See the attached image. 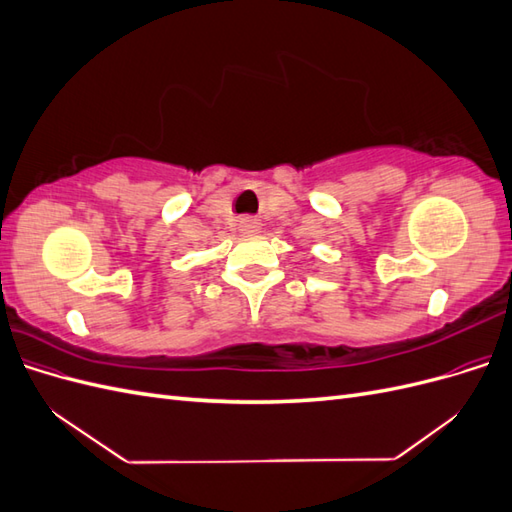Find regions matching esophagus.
<instances>
[{"label":"esophagus","instance_id":"34e87169","mask_svg":"<svg viewBox=\"0 0 512 512\" xmlns=\"http://www.w3.org/2000/svg\"><path fill=\"white\" fill-rule=\"evenodd\" d=\"M239 230L243 232V235H256V232L260 230V222L254 218H243L239 222Z\"/></svg>","mask_w":512,"mask_h":512}]
</instances>
